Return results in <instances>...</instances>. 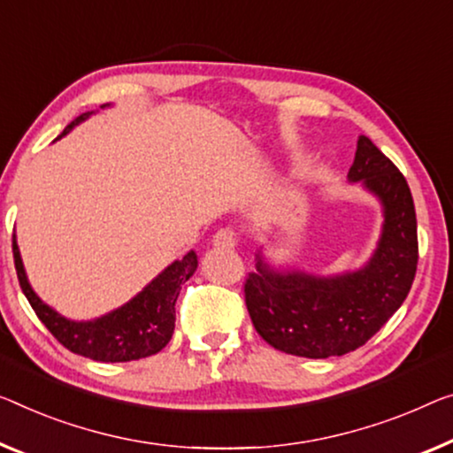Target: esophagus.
I'll use <instances>...</instances> for the list:
<instances>
[{
    "label": "esophagus",
    "mask_w": 453,
    "mask_h": 453,
    "mask_svg": "<svg viewBox=\"0 0 453 453\" xmlns=\"http://www.w3.org/2000/svg\"><path fill=\"white\" fill-rule=\"evenodd\" d=\"M213 246L215 248H234L235 246V234L232 227H221L213 235Z\"/></svg>",
    "instance_id": "obj_1"
}]
</instances>
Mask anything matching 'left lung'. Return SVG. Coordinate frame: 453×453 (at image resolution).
<instances>
[{
    "label": "left lung",
    "mask_w": 453,
    "mask_h": 453,
    "mask_svg": "<svg viewBox=\"0 0 453 453\" xmlns=\"http://www.w3.org/2000/svg\"><path fill=\"white\" fill-rule=\"evenodd\" d=\"M349 183L380 201L382 229L366 265L340 274L276 268L256 252L244 285L256 332L274 349L301 357H332L364 346L407 299L419 246L411 188L393 162L366 136L357 138Z\"/></svg>",
    "instance_id": "obj_1"
}]
</instances>
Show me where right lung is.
<instances>
[{
	"label": "right lung",
	"mask_w": 453,
	"mask_h": 453,
	"mask_svg": "<svg viewBox=\"0 0 453 453\" xmlns=\"http://www.w3.org/2000/svg\"><path fill=\"white\" fill-rule=\"evenodd\" d=\"M105 107H110V104L101 105V110ZM93 113L96 111L81 113L58 138L66 136L73 127ZM13 265L22 293L30 301L38 319L66 349L96 362H132L158 354L171 342L174 332V303L180 293V285L191 279L199 262L195 250H191L183 258L174 260L158 276H154L126 305L89 321H75L60 315L34 293L26 276L16 235H13Z\"/></svg>",
	"instance_id": "right-lung-1"
}]
</instances>
